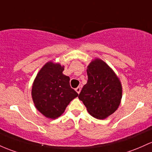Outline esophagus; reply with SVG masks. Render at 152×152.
<instances>
[{
  "instance_id": "34e87169",
  "label": "esophagus",
  "mask_w": 152,
  "mask_h": 152,
  "mask_svg": "<svg viewBox=\"0 0 152 152\" xmlns=\"http://www.w3.org/2000/svg\"><path fill=\"white\" fill-rule=\"evenodd\" d=\"M76 91V92L78 93V94H79L80 93V91H81V87H80V86H78L77 88H76V89H75Z\"/></svg>"
}]
</instances>
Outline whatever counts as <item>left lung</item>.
I'll return each instance as SVG.
<instances>
[{
    "label": "left lung",
    "mask_w": 152,
    "mask_h": 152,
    "mask_svg": "<svg viewBox=\"0 0 152 152\" xmlns=\"http://www.w3.org/2000/svg\"><path fill=\"white\" fill-rule=\"evenodd\" d=\"M87 83L83 86L79 98L89 114L104 119L118 109L122 98L119 79L102 60L93 61L87 67Z\"/></svg>",
    "instance_id": "1"
}]
</instances>
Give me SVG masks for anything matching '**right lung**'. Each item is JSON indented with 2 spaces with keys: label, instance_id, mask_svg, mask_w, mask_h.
I'll return each instance as SVG.
<instances>
[{
  "label": "right lung",
  "instance_id": "1",
  "mask_svg": "<svg viewBox=\"0 0 152 152\" xmlns=\"http://www.w3.org/2000/svg\"><path fill=\"white\" fill-rule=\"evenodd\" d=\"M63 66L49 62L37 75L31 89L34 105L42 115L55 119L64 113L78 93L70 86V78L63 73Z\"/></svg>",
  "mask_w": 152,
  "mask_h": 152
}]
</instances>
